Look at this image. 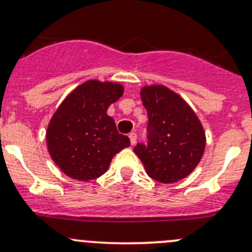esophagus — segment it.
I'll return each instance as SVG.
<instances>
[{
	"label": "esophagus",
	"mask_w": 252,
	"mask_h": 252,
	"mask_svg": "<svg viewBox=\"0 0 252 252\" xmlns=\"http://www.w3.org/2000/svg\"><path fill=\"white\" fill-rule=\"evenodd\" d=\"M129 139H130V143L132 146L135 145V143H136V140H137V135L135 134V132H130V134H129Z\"/></svg>",
	"instance_id": "34e87169"
}]
</instances>
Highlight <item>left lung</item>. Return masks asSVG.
Wrapping results in <instances>:
<instances>
[{"label":"left lung","instance_id":"1","mask_svg":"<svg viewBox=\"0 0 252 252\" xmlns=\"http://www.w3.org/2000/svg\"><path fill=\"white\" fill-rule=\"evenodd\" d=\"M148 113V145L134 148L146 172L159 183L171 184L195 170L206 148V132L197 115L175 91L164 85L141 87Z\"/></svg>","mask_w":252,"mask_h":252}]
</instances>
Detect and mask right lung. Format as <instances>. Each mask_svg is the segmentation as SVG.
<instances>
[{
	"instance_id": "obj_1",
	"label": "right lung",
	"mask_w": 252,
	"mask_h": 252,
	"mask_svg": "<svg viewBox=\"0 0 252 252\" xmlns=\"http://www.w3.org/2000/svg\"><path fill=\"white\" fill-rule=\"evenodd\" d=\"M118 82L87 80L74 88L52 115L46 147L64 175L88 182L104 175L112 158L130 146L107 109L123 95Z\"/></svg>"
}]
</instances>
